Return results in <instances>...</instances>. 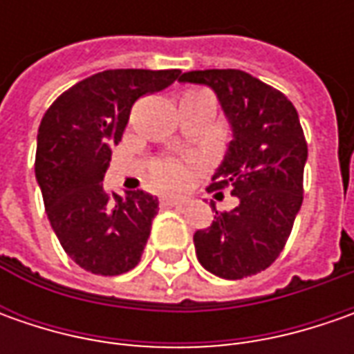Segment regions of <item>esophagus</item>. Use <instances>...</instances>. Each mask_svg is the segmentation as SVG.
I'll return each mask as SVG.
<instances>
[{"instance_id":"esophagus-1","label":"esophagus","mask_w":354,"mask_h":354,"mask_svg":"<svg viewBox=\"0 0 354 354\" xmlns=\"http://www.w3.org/2000/svg\"><path fill=\"white\" fill-rule=\"evenodd\" d=\"M185 203H187L185 198H177V197L161 198V207H181V205H185Z\"/></svg>"}]
</instances>
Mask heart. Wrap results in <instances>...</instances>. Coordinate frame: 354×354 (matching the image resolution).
I'll return each instance as SVG.
<instances>
[{
	"label": "heart",
	"mask_w": 354,
	"mask_h": 354,
	"mask_svg": "<svg viewBox=\"0 0 354 354\" xmlns=\"http://www.w3.org/2000/svg\"><path fill=\"white\" fill-rule=\"evenodd\" d=\"M193 177V161L189 159H161L151 167V181L167 191H181Z\"/></svg>",
	"instance_id": "obj_1"
}]
</instances>
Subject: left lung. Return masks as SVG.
<instances>
[{
    "label": "left lung",
    "instance_id": "obj_1",
    "mask_svg": "<svg viewBox=\"0 0 354 354\" xmlns=\"http://www.w3.org/2000/svg\"><path fill=\"white\" fill-rule=\"evenodd\" d=\"M179 82L214 90L232 128L209 191L228 187L238 207H212V225L193 236L198 262L218 278L254 276L283 250L301 209L307 143L297 110L279 90L236 68L191 71Z\"/></svg>",
    "mask_w": 354,
    "mask_h": 354
}]
</instances>
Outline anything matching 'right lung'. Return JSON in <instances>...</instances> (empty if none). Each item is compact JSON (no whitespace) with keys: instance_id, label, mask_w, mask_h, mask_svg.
<instances>
[{"instance_id":"obj_1","label":"right lung","mask_w":354,"mask_h":354,"mask_svg":"<svg viewBox=\"0 0 354 354\" xmlns=\"http://www.w3.org/2000/svg\"><path fill=\"white\" fill-rule=\"evenodd\" d=\"M179 73L104 71L62 92L41 120L35 177L61 246L86 272L120 276L142 260L159 203L145 191L108 193L104 173L133 102L167 88Z\"/></svg>"}]
</instances>
